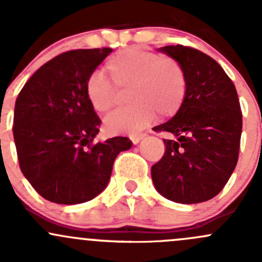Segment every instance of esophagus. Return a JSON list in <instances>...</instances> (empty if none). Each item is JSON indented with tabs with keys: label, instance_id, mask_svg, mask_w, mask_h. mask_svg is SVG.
<instances>
[{
	"label": "esophagus",
	"instance_id": "esophagus-1",
	"mask_svg": "<svg viewBox=\"0 0 262 262\" xmlns=\"http://www.w3.org/2000/svg\"><path fill=\"white\" fill-rule=\"evenodd\" d=\"M143 137L144 136H132L130 137V141L133 142V144H138L139 142H141L142 139H143Z\"/></svg>",
	"mask_w": 262,
	"mask_h": 262
}]
</instances>
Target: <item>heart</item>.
Wrapping results in <instances>:
<instances>
[{"label":"heart","mask_w":262,"mask_h":262,"mask_svg":"<svg viewBox=\"0 0 262 262\" xmlns=\"http://www.w3.org/2000/svg\"><path fill=\"white\" fill-rule=\"evenodd\" d=\"M106 70L113 82L100 71L90 73L86 96L97 114L105 115L115 106L118 92L129 89L128 107L110 115L105 126L110 133H134L149 125L156 118L179 112L186 95V76L180 63L171 57L130 47L110 57Z\"/></svg>","instance_id":"obj_1"}]
</instances>
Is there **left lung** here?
<instances>
[{
  "label": "left lung",
  "mask_w": 262,
  "mask_h": 262,
  "mask_svg": "<svg viewBox=\"0 0 262 262\" xmlns=\"http://www.w3.org/2000/svg\"><path fill=\"white\" fill-rule=\"evenodd\" d=\"M178 60L186 76V95L176 115L153 128L167 132L163 157L150 168L156 190L180 204L218 195L238 161L242 112L223 68L200 50L184 46L158 49Z\"/></svg>",
  "instance_id": "1"
}]
</instances>
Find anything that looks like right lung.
Masks as SVG:
<instances>
[{
  "mask_svg": "<svg viewBox=\"0 0 262 262\" xmlns=\"http://www.w3.org/2000/svg\"><path fill=\"white\" fill-rule=\"evenodd\" d=\"M112 48L62 53L41 66L18 94L14 139L21 172L31 186L57 204H81L110 180L126 137L94 143L101 120L86 96V81Z\"/></svg>",
  "mask_w": 262,
  "mask_h": 262,
  "instance_id": "right-lung-1",
  "label": "right lung"
}]
</instances>
